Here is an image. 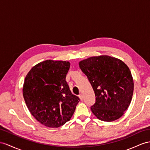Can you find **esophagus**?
<instances>
[{
  "mask_svg": "<svg viewBox=\"0 0 150 150\" xmlns=\"http://www.w3.org/2000/svg\"><path fill=\"white\" fill-rule=\"evenodd\" d=\"M79 98H80V100H83V96H82V94L79 95Z\"/></svg>",
  "mask_w": 150,
  "mask_h": 150,
  "instance_id": "1",
  "label": "esophagus"
}]
</instances>
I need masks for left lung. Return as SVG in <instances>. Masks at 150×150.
Instances as JSON below:
<instances>
[{
  "instance_id": "obj_1",
  "label": "left lung",
  "mask_w": 150,
  "mask_h": 150,
  "mask_svg": "<svg viewBox=\"0 0 150 150\" xmlns=\"http://www.w3.org/2000/svg\"><path fill=\"white\" fill-rule=\"evenodd\" d=\"M94 91L92 112L99 120L112 122L128 108L134 91L129 68L121 60L108 56L91 57L79 63Z\"/></svg>"
}]
</instances>
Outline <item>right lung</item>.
<instances>
[{"label":"right lung","instance_id":"1","mask_svg":"<svg viewBox=\"0 0 150 150\" xmlns=\"http://www.w3.org/2000/svg\"><path fill=\"white\" fill-rule=\"evenodd\" d=\"M68 61L46 60L26 76L23 94L30 113L42 124L59 127L70 120L80 99L66 81Z\"/></svg>","mask_w":150,"mask_h":150}]
</instances>
